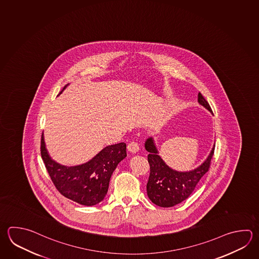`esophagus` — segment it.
Returning <instances> with one entry per match:
<instances>
[{
    "label": "esophagus",
    "instance_id": "esophagus-1",
    "mask_svg": "<svg viewBox=\"0 0 259 259\" xmlns=\"http://www.w3.org/2000/svg\"><path fill=\"white\" fill-rule=\"evenodd\" d=\"M127 150H128L130 152H133V153H135V152H137L138 151L140 150V145L138 144L137 142H130V143L127 144Z\"/></svg>",
    "mask_w": 259,
    "mask_h": 259
}]
</instances>
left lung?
I'll return each mask as SVG.
<instances>
[{
	"mask_svg": "<svg viewBox=\"0 0 259 259\" xmlns=\"http://www.w3.org/2000/svg\"><path fill=\"white\" fill-rule=\"evenodd\" d=\"M198 103L213 114L208 101L200 93H198ZM145 148L149 152L150 164V177L146 187L148 197L159 207L169 208L182 202L192 194L199 180L209 170L215 146L208 159L199 167L189 172H178L168 167L158 155L152 138L146 141Z\"/></svg>",
	"mask_w": 259,
	"mask_h": 259,
	"instance_id": "1",
	"label": "left lung"
}]
</instances>
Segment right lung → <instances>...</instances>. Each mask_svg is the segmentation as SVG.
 <instances>
[{
  "mask_svg": "<svg viewBox=\"0 0 259 259\" xmlns=\"http://www.w3.org/2000/svg\"><path fill=\"white\" fill-rule=\"evenodd\" d=\"M40 153L57 190L65 198L84 206H94L104 199L112 174L118 162L127 156L126 143L121 142L104 148L87 163L68 167L51 160L47 152L43 133Z\"/></svg>",
  "mask_w": 259,
  "mask_h": 259,
  "instance_id": "right-lung-1",
  "label": "right lung"
}]
</instances>
